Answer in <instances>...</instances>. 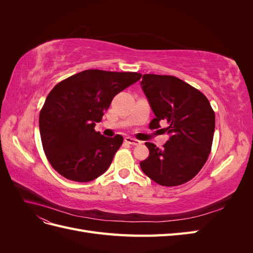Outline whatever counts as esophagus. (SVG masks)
I'll return each instance as SVG.
<instances>
[{
	"instance_id": "34e87169",
	"label": "esophagus",
	"mask_w": 253,
	"mask_h": 253,
	"mask_svg": "<svg viewBox=\"0 0 253 253\" xmlns=\"http://www.w3.org/2000/svg\"><path fill=\"white\" fill-rule=\"evenodd\" d=\"M125 141L128 144H132V145H139L141 142L139 140H137L135 138H132V137H126Z\"/></svg>"
}]
</instances>
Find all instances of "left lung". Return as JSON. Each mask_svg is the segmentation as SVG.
Wrapping results in <instances>:
<instances>
[{
	"label": "left lung",
	"instance_id": "obj_1",
	"mask_svg": "<svg viewBox=\"0 0 253 253\" xmlns=\"http://www.w3.org/2000/svg\"><path fill=\"white\" fill-rule=\"evenodd\" d=\"M141 85L155 114L150 126L166 122L170 138L163 149L145 142L150 154L140 168L158 185L180 186L196 176L209 157L215 114L202 91L174 76L144 74Z\"/></svg>",
	"mask_w": 253,
	"mask_h": 253
}]
</instances>
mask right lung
Returning a JSON list of instances; mask_svg holds the SVG:
<instances>
[{
	"mask_svg": "<svg viewBox=\"0 0 253 253\" xmlns=\"http://www.w3.org/2000/svg\"><path fill=\"white\" fill-rule=\"evenodd\" d=\"M141 78L139 73L86 70L55 85L39 116L45 155L60 175L79 182L103 174L124 141L95 131L113 98Z\"/></svg>",
	"mask_w": 253,
	"mask_h": 253,
	"instance_id": "right-lung-1",
	"label": "right lung"
}]
</instances>
